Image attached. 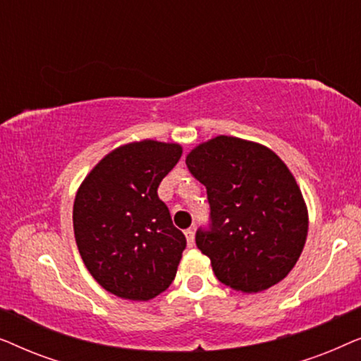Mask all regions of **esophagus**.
<instances>
[{
	"mask_svg": "<svg viewBox=\"0 0 361 361\" xmlns=\"http://www.w3.org/2000/svg\"><path fill=\"white\" fill-rule=\"evenodd\" d=\"M184 235H185V240H187V246H189V248H194L195 246V235H194V230H185L184 231Z\"/></svg>",
	"mask_w": 361,
	"mask_h": 361,
	"instance_id": "1",
	"label": "esophagus"
}]
</instances>
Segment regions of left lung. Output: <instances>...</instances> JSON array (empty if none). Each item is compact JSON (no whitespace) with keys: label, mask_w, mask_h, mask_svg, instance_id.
I'll return each instance as SVG.
<instances>
[{"label":"left lung","mask_w":361,"mask_h":361,"mask_svg":"<svg viewBox=\"0 0 361 361\" xmlns=\"http://www.w3.org/2000/svg\"><path fill=\"white\" fill-rule=\"evenodd\" d=\"M185 164L207 189L210 226L197 230L195 243L216 279L248 294L283 281L309 230L307 207L288 166L269 147L233 136L195 146Z\"/></svg>","instance_id":"obj_1"}]
</instances>
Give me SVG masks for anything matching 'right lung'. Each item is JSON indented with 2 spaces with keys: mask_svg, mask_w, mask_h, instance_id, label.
Segmentation results:
<instances>
[{
  "mask_svg": "<svg viewBox=\"0 0 361 361\" xmlns=\"http://www.w3.org/2000/svg\"><path fill=\"white\" fill-rule=\"evenodd\" d=\"M182 156L177 142L120 146L93 167L73 202V233L87 269L108 293L149 300L169 288L185 250L157 187Z\"/></svg>",
  "mask_w": 361,
  "mask_h": 361,
  "instance_id": "obj_1",
  "label": "right lung"
}]
</instances>
